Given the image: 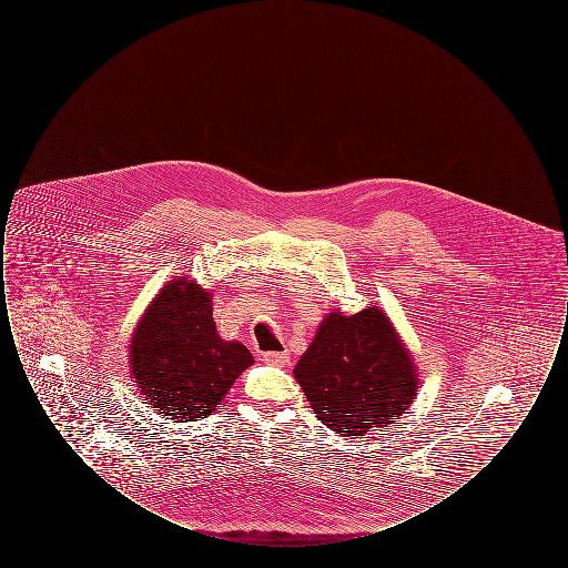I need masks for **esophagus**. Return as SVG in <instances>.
I'll list each match as a JSON object with an SVG mask.
<instances>
[{
    "instance_id": "1",
    "label": "esophagus",
    "mask_w": 568,
    "mask_h": 568,
    "mask_svg": "<svg viewBox=\"0 0 568 568\" xmlns=\"http://www.w3.org/2000/svg\"><path fill=\"white\" fill-rule=\"evenodd\" d=\"M262 357H264L266 364H272V366H285V364H290V352H287V349H283V352L264 353Z\"/></svg>"
}]
</instances>
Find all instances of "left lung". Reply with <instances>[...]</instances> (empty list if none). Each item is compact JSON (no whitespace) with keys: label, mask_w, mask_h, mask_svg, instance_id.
<instances>
[{"label":"left lung","mask_w":568,"mask_h":568,"mask_svg":"<svg viewBox=\"0 0 568 568\" xmlns=\"http://www.w3.org/2000/svg\"><path fill=\"white\" fill-rule=\"evenodd\" d=\"M294 375L317 419L345 436L392 424L419 387L410 353L377 306L325 315Z\"/></svg>","instance_id":"obj_1"}]
</instances>
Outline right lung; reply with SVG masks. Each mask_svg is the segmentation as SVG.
<instances>
[{
    "label": "right lung",
    "mask_w": 568,
    "mask_h": 568,
    "mask_svg": "<svg viewBox=\"0 0 568 568\" xmlns=\"http://www.w3.org/2000/svg\"><path fill=\"white\" fill-rule=\"evenodd\" d=\"M211 297L195 281H170L132 336L130 366L140 394L179 424L215 413L232 383L253 364L244 345L219 336Z\"/></svg>",
    "instance_id": "1"
}]
</instances>
